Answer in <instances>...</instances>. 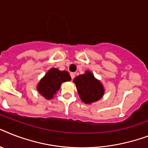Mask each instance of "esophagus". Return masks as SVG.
<instances>
[{"label":"esophagus","instance_id":"obj_1","mask_svg":"<svg viewBox=\"0 0 148 148\" xmlns=\"http://www.w3.org/2000/svg\"><path fill=\"white\" fill-rule=\"evenodd\" d=\"M71 79H74L75 77V73H71Z\"/></svg>","mask_w":148,"mask_h":148}]
</instances>
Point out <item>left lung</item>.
Returning a JSON list of instances; mask_svg holds the SVG:
<instances>
[{
    "instance_id": "left-lung-1",
    "label": "left lung",
    "mask_w": 148,
    "mask_h": 148,
    "mask_svg": "<svg viewBox=\"0 0 148 148\" xmlns=\"http://www.w3.org/2000/svg\"><path fill=\"white\" fill-rule=\"evenodd\" d=\"M73 82L76 85L80 99L86 104L99 101L105 93L103 84L90 71H86L84 74L76 77Z\"/></svg>"
}]
</instances>
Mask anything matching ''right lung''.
<instances>
[{"label":"right lung","instance_id":"obj_1","mask_svg":"<svg viewBox=\"0 0 148 148\" xmlns=\"http://www.w3.org/2000/svg\"><path fill=\"white\" fill-rule=\"evenodd\" d=\"M71 80V78L68 71L52 68L39 80L36 89L45 99H51L59 90L62 83Z\"/></svg>","mask_w":148,"mask_h":148}]
</instances>
